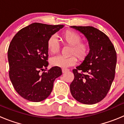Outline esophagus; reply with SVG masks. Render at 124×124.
<instances>
[{
	"instance_id": "obj_1",
	"label": "esophagus",
	"mask_w": 124,
	"mask_h": 124,
	"mask_svg": "<svg viewBox=\"0 0 124 124\" xmlns=\"http://www.w3.org/2000/svg\"><path fill=\"white\" fill-rule=\"evenodd\" d=\"M68 71H69L68 69H66V68L62 69V72H63V73H65L66 72Z\"/></svg>"
}]
</instances>
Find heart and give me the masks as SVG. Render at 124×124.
<instances>
[{
  "instance_id": "b5f03b06",
  "label": "heart",
  "mask_w": 124,
  "mask_h": 124,
  "mask_svg": "<svg viewBox=\"0 0 124 124\" xmlns=\"http://www.w3.org/2000/svg\"><path fill=\"white\" fill-rule=\"evenodd\" d=\"M61 37L64 42L71 46L70 54L73 56L66 57L58 55L52 57L50 59L51 65L65 68L76 64L77 62L76 56L79 60H83L87 56L89 51V47L87 43L81 41V37L79 34L73 30H67L62 34ZM47 48L48 51L53 54L60 51V43L55 35H52L49 37L47 41Z\"/></svg>"
}]
</instances>
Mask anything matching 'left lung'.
<instances>
[{"mask_svg":"<svg viewBox=\"0 0 124 124\" xmlns=\"http://www.w3.org/2000/svg\"><path fill=\"white\" fill-rule=\"evenodd\" d=\"M88 41L89 53L83 63L73 70L74 78L70 91L76 101L94 104L109 92L116 73L117 54L109 37L94 27L71 26Z\"/></svg>","mask_w":124,"mask_h":124,"instance_id":"8db88e82","label":"left lung"}]
</instances>
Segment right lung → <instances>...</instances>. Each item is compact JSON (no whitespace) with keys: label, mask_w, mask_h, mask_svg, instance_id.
<instances>
[{"label":"right lung","mask_w":124,"mask_h":124,"mask_svg":"<svg viewBox=\"0 0 124 124\" xmlns=\"http://www.w3.org/2000/svg\"><path fill=\"white\" fill-rule=\"evenodd\" d=\"M64 27L33 23L14 37L8 50L9 77L15 91L31 102H40L50 96L61 68L47 70L49 37ZM41 71H44L42 73Z\"/></svg>","instance_id":"right-lung-1"}]
</instances>
